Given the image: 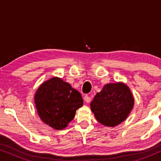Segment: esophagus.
<instances>
[{"instance_id": "34e87169", "label": "esophagus", "mask_w": 161, "mask_h": 161, "mask_svg": "<svg viewBox=\"0 0 161 161\" xmlns=\"http://www.w3.org/2000/svg\"><path fill=\"white\" fill-rule=\"evenodd\" d=\"M84 100H85V102L87 103H90V102H91V100H92L91 97H89V96H88V95H86L84 97Z\"/></svg>"}]
</instances>
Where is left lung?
Returning <instances> with one entry per match:
<instances>
[{"label": "left lung", "mask_w": 161, "mask_h": 161, "mask_svg": "<svg viewBox=\"0 0 161 161\" xmlns=\"http://www.w3.org/2000/svg\"><path fill=\"white\" fill-rule=\"evenodd\" d=\"M96 119L107 127H115L127 118L134 106L130 88L122 82L108 83L90 103Z\"/></svg>", "instance_id": "8db88e82"}]
</instances>
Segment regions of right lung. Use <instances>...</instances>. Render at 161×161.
<instances>
[{"mask_svg": "<svg viewBox=\"0 0 161 161\" xmlns=\"http://www.w3.org/2000/svg\"><path fill=\"white\" fill-rule=\"evenodd\" d=\"M39 118L55 130L64 129L83 105L80 92L58 77L49 79L39 86L34 96Z\"/></svg>", "mask_w": 161, "mask_h": 161, "instance_id": "obj_1", "label": "right lung"}]
</instances>
